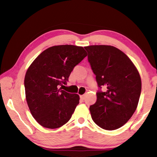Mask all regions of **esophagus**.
Masks as SVG:
<instances>
[{"label": "esophagus", "mask_w": 157, "mask_h": 157, "mask_svg": "<svg viewBox=\"0 0 157 157\" xmlns=\"http://www.w3.org/2000/svg\"><path fill=\"white\" fill-rule=\"evenodd\" d=\"M80 99H81L82 100H84V99H85V95H84V94L80 95Z\"/></svg>", "instance_id": "obj_1"}]
</instances>
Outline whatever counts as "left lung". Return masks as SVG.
Returning a JSON list of instances; mask_svg holds the SVG:
<instances>
[{
    "mask_svg": "<svg viewBox=\"0 0 157 157\" xmlns=\"http://www.w3.org/2000/svg\"><path fill=\"white\" fill-rule=\"evenodd\" d=\"M98 86L97 101L90 106L92 119L99 127L112 131L133 116L139 102L142 81L133 62L124 52L111 45L84 47Z\"/></svg>",
    "mask_w": 157,
    "mask_h": 157,
    "instance_id": "obj_1",
    "label": "left lung"
}]
</instances>
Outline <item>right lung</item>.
<instances>
[{
	"label": "right lung",
	"mask_w": 157,
	"mask_h": 157,
	"mask_svg": "<svg viewBox=\"0 0 157 157\" xmlns=\"http://www.w3.org/2000/svg\"><path fill=\"white\" fill-rule=\"evenodd\" d=\"M86 56L80 46L55 45L41 52L29 67L24 78L26 99L42 127L59 128L71 118L79 97L59 87L66 84L73 68Z\"/></svg>",
	"instance_id": "add662e5"
}]
</instances>
